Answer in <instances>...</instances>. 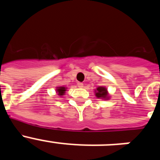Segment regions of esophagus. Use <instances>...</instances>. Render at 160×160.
Returning a JSON list of instances; mask_svg holds the SVG:
<instances>
[{"mask_svg": "<svg viewBox=\"0 0 160 160\" xmlns=\"http://www.w3.org/2000/svg\"><path fill=\"white\" fill-rule=\"evenodd\" d=\"M78 87H80V88H82V87H84V86H83V83L78 82Z\"/></svg>", "mask_w": 160, "mask_h": 160, "instance_id": "1", "label": "esophagus"}]
</instances>
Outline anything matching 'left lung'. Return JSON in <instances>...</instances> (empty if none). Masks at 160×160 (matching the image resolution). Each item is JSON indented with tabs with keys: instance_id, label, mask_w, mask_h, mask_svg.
Masks as SVG:
<instances>
[{
	"instance_id": "left-lung-1",
	"label": "left lung",
	"mask_w": 160,
	"mask_h": 160,
	"mask_svg": "<svg viewBox=\"0 0 160 160\" xmlns=\"http://www.w3.org/2000/svg\"><path fill=\"white\" fill-rule=\"evenodd\" d=\"M95 96L98 98H101V99L108 100L111 98V96L109 94L108 90L107 87H98L94 90Z\"/></svg>"
}]
</instances>
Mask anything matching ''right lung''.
Segmentation results:
<instances>
[{"instance_id":"right-lung-1","label":"right lung","mask_w":160,"mask_h":160,"mask_svg":"<svg viewBox=\"0 0 160 160\" xmlns=\"http://www.w3.org/2000/svg\"><path fill=\"white\" fill-rule=\"evenodd\" d=\"M67 90V87H56V93L58 96L62 97L66 94V91Z\"/></svg>"}]
</instances>
